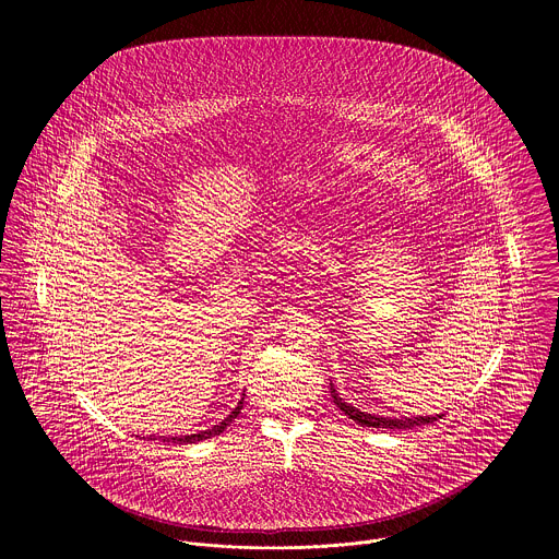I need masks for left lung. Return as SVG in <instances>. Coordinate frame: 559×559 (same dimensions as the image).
<instances>
[{
  "mask_svg": "<svg viewBox=\"0 0 559 559\" xmlns=\"http://www.w3.org/2000/svg\"><path fill=\"white\" fill-rule=\"evenodd\" d=\"M332 389V397L341 412H345V416H349L352 420H356L362 427H373V429H414V427H425L429 423H436L438 418H442L440 414L436 416H418V418H382V416H373V414H365L356 407H352L349 403H345L343 397H338L334 384L330 382Z\"/></svg>",
  "mask_w": 559,
  "mask_h": 559,
  "instance_id": "left-lung-1",
  "label": "left lung"
}]
</instances>
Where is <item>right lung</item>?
I'll use <instances>...</instances> for the list:
<instances>
[{"label": "right lung", "instance_id": "obj_1", "mask_svg": "<svg viewBox=\"0 0 559 559\" xmlns=\"http://www.w3.org/2000/svg\"><path fill=\"white\" fill-rule=\"evenodd\" d=\"M241 409H243V397H241V401H238V405H236V409L223 420V423H218V425H214L212 429H207V431H199V433H192V436H183V438H170V440H166V442H175V444H183V442H201V440H207V438H212V436H218V433H223L225 431V427L238 416V414H241Z\"/></svg>", "mask_w": 559, "mask_h": 559}]
</instances>
